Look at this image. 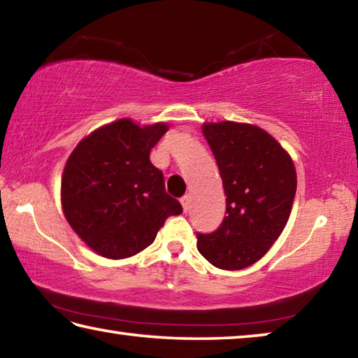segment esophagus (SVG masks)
Returning a JSON list of instances; mask_svg holds the SVG:
<instances>
[{"instance_id":"obj_1","label":"esophagus","mask_w":358,"mask_h":358,"mask_svg":"<svg viewBox=\"0 0 358 358\" xmlns=\"http://www.w3.org/2000/svg\"><path fill=\"white\" fill-rule=\"evenodd\" d=\"M180 202H181V205H183V210H185V211L189 210V202H191L189 194H185V196L180 199Z\"/></svg>"}]
</instances>
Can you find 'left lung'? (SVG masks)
Instances as JSON below:
<instances>
[{
  "instance_id": "8db88e82",
  "label": "left lung",
  "mask_w": 358,
  "mask_h": 358,
  "mask_svg": "<svg viewBox=\"0 0 358 358\" xmlns=\"http://www.w3.org/2000/svg\"><path fill=\"white\" fill-rule=\"evenodd\" d=\"M202 131L220 167L226 216L215 232L197 234V250L217 268H246L286 227L296 191L294 162L257 126L221 121Z\"/></svg>"
}]
</instances>
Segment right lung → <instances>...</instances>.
Returning a JSON list of instances; mask_svg holds the SVG:
<instances>
[{"mask_svg": "<svg viewBox=\"0 0 358 358\" xmlns=\"http://www.w3.org/2000/svg\"><path fill=\"white\" fill-rule=\"evenodd\" d=\"M169 126L123 118L77 145L62 180L63 211L74 232L107 259H124L153 243L180 202L166 192L164 175L150 151Z\"/></svg>", "mask_w": 358, "mask_h": 358, "instance_id": "add662e5", "label": "right lung"}]
</instances>
